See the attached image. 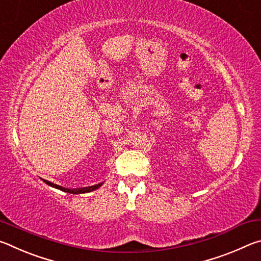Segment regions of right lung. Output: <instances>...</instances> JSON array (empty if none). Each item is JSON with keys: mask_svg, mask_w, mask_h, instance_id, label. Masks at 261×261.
<instances>
[{"mask_svg": "<svg viewBox=\"0 0 261 261\" xmlns=\"http://www.w3.org/2000/svg\"><path fill=\"white\" fill-rule=\"evenodd\" d=\"M43 182H45L47 185H49L51 188H55V189H59L61 191H64V192H68V193H72V194H79V193H87V192H92L94 191V190L99 189L101 185L103 184V182H101L99 184H95V185H92V187H86V188H79V189H67V188H63L61 187V185H57L49 182V180H46L43 179Z\"/></svg>", "mask_w": 261, "mask_h": 261, "instance_id": "right-lung-1", "label": "right lung"}]
</instances>
